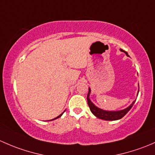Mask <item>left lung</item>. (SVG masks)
<instances>
[{"instance_id":"1","label":"left lung","mask_w":155,"mask_h":155,"mask_svg":"<svg viewBox=\"0 0 155 155\" xmlns=\"http://www.w3.org/2000/svg\"><path fill=\"white\" fill-rule=\"evenodd\" d=\"M121 51L124 52L126 55L128 56V54L126 51H125L122 49H120ZM91 92V89L90 88H89V92L88 95H87V102H88V105L89 107V109H90L91 112L92 113V114L94 116H96L97 118L98 119H103V120H106V121H115V120H119V119H122L123 116H125L127 113L131 109V107H133L134 104L135 103L136 100L132 102L130 106H128L127 107H126L125 109L121 110H117V111H112V110H105L101 109V108L95 106L91 100L89 99V95H90ZM139 93V90L138 92H137V95H138Z\"/></svg>"}]
</instances>
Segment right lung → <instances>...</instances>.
<instances>
[{
	"mask_svg": "<svg viewBox=\"0 0 155 155\" xmlns=\"http://www.w3.org/2000/svg\"><path fill=\"white\" fill-rule=\"evenodd\" d=\"M63 113H61V114H60V116H57V117H56V118H54V119H51V121H52V120H54V119H58V118H60V117H61V116H62V115H63Z\"/></svg>",
	"mask_w": 155,
	"mask_h": 155,
	"instance_id": "obj_1",
	"label": "right lung"
}]
</instances>
